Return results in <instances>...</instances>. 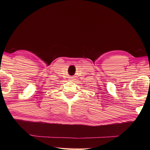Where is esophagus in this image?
Wrapping results in <instances>:
<instances>
[{"label":"esophagus","mask_w":150,"mask_h":150,"mask_svg":"<svg viewBox=\"0 0 150 150\" xmlns=\"http://www.w3.org/2000/svg\"><path fill=\"white\" fill-rule=\"evenodd\" d=\"M72 79V80H71V81H73V77H72V79Z\"/></svg>","instance_id":"obj_1"}]
</instances>
